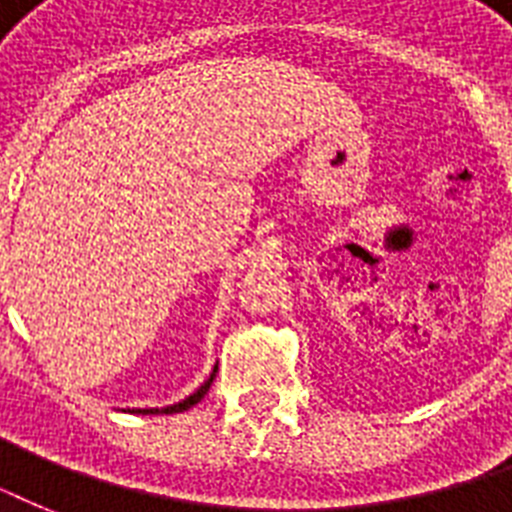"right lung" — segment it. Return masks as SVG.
I'll list each match as a JSON object with an SVG mask.
<instances>
[{"label": "right lung", "mask_w": 512, "mask_h": 512, "mask_svg": "<svg viewBox=\"0 0 512 512\" xmlns=\"http://www.w3.org/2000/svg\"><path fill=\"white\" fill-rule=\"evenodd\" d=\"M217 372V369H215ZM215 372L209 374V380L204 382V385H201L199 390H196V393H193V396H188L185 398V401H180V404H172V406H164V409H140V412L143 414H175V412H185V409H191L193 404H199L201 398H204V393H207L209 390V385H212V380H215Z\"/></svg>", "instance_id": "right-lung-1"}]
</instances>
